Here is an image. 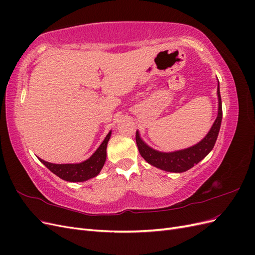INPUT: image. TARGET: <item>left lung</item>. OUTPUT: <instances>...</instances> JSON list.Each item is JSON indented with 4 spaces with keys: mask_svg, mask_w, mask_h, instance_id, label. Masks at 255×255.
<instances>
[{
    "mask_svg": "<svg viewBox=\"0 0 255 255\" xmlns=\"http://www.w3.org/2000/svg\"><path fill=\"white\" fill-rule=\"evenodd\" d=\"M217 95L218 116L217 118H216L211 130L207 133V135L201 141L194 146H190L188 149L170 153H164L153 150L149 145H146L141 140L139 133L136 132V143L141 156L148 161L150 165L169 172H184L188 170L191 167H194L196 164H198L200 160L203 159L207 154L212 151L219 134L222 120V105L219 91V84L217 87Z\"/></svg>",
    "mask_w": 255,
    "mask_h": 255,
    "instance_id": "1",
    "label": "left lung"
}]
</instances>
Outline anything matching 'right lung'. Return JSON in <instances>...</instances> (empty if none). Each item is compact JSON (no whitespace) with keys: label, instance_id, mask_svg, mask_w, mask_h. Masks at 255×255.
Listing matches in <instances>:
<instances>
[{"label":"right lung","instance_id":"right-lung-1","mask_svg":"<svg viewBox=\"0 0 255 255\" xmlns=\"http://www.w3.org/2000/svg\"><path fill=\"white\" fill-rule=\"evenodd\" d=\"M111 132L107 134L105 139L99 146L98 150L92 154V156L87 160L80 164H52L40 159L41 163L47 167L50 171L56 174L60 179L69 182H84L91 177L97 176L104 166L106 160V146L111 138Z\"/></svg>","mask_w":255,"mask_h":255}]
</instances>
